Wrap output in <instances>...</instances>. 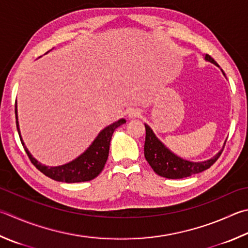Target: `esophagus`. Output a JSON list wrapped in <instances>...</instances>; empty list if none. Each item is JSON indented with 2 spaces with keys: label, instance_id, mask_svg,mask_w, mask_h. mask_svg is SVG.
<instances>
[{
  "label": "esophagus",
  "instance_id": "34e87169",
  "mask_svg": "<svg viewBox=\"0 0 248 248\" xmlns=\"http://www.w3.org/2000/svg\"><path fill=\"white\" fill-rule=\"evenodd\" d=\"M129 118H139L140 116H141V111H140L139 109H131L129 111Z\"/></svg>",
  "mask_w": 248,
  "mask_h": 248
}]
</instances>
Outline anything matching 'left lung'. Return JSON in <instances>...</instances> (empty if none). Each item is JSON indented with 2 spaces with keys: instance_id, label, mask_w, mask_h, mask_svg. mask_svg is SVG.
<instances>
[{
  "instance_id": "8db88e82",
  "label": "left lung",
  "mask_w": 248,
  "mask_h": 248,
  "mask_svg": "<svg viewBox=\"0 0 248 248\" xmlns=\"http://www.w3.org/2000/svg\"><path fill=\"white\" fill-rule=\"evenodd\" d=\"M205 60L213 64H217L213 57L208 54H206ZM146 136H145V144H144V156L150 164L151 167L155 172L160 177L168 179H182L186 177H191L193 174L200 173L202 171L210 168L217 159L221 155V152H219L217 155L211 159L202 163H192V161L184 160L180 158L173 153H171L163 143L153 132V130L145 124Z\"/></svg>"
}]
</instances>
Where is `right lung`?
Listing matches in <instances>:
<instances>
[{
  "instance_id": "1",
  "label": "right lung",
  "mask_w": 248,
  "mask_h": 248,
  "mask_svg": "<svg viewBox=\"0 0 248 248\" xmlns=\"http://www.w3.org/2000/svg\"><path fill=\"white\" fill-rule=\"evenodd\" d=\"M15 115H16V127L18 134H19L20 141L22 145H25L22 142L20 132H19V125H18L17 121V108L15 105ZM125 123L124 119H120L114 123L106 127L104 130L98 133L96 139L94 140L93 143L90 145V147L85 151L82 155H80L78 158L70 161V163L58 166V167H46L40 163H38L32 156H31L28 150L25 147V151L28 155L31 163L34 165V167L38 170L41 171L43 174L46 177L51 178L55 181L66 182V183H76V182H85L90 181L96 178L98 174L102 172L104 169V166L106 164V160L108 158L109 153V144L110 140L114 133L115 129L120 127L121 124Z\"/></svg>"
}]
</instances>
